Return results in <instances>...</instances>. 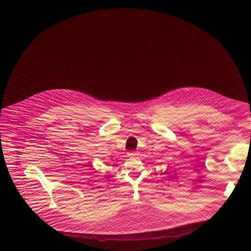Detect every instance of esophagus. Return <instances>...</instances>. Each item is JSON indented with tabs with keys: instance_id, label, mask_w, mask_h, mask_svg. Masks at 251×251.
Returning a JSON list of instances; mask_svg holds the SVG:
<instances>
[{
	"instance_id": "obj_1",
	"label": "esophagus",
	"mask_w": 251,
	"mask_h": 251,
	"mask_svg": "<svg viewBox=\"0 0 251 251\" xmlns=\"http://www.w3.org/2000/svg\"><path fill=\"white\" fill-rule=\"evenodd\" d=\"M127 154H128V156H135L137 153L135 152H127Z\"/></svg>"
}]
</instances>
